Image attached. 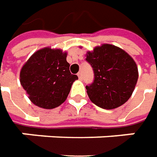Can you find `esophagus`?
<instances>
[{
  "label": "esophagus",
  "mask_w": 157,
  "mask_h": 157,
  "mask_svg": "<svg viewBox=\"0 0 157 157\" xmlns=\"http://www.w3.org/2000/svg\"><path fill=\"white\" fill-rule=\"evenodd\" d=\"M77 75H78V78H79V79H82V78H83L82 72H78V73Z\"/></svg>",
  "instance_id": "1"
}]
</instances>
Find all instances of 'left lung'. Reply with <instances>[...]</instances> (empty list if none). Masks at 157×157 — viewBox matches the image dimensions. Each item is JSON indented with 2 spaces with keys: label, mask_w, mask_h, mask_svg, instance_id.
<instances>
[{
  "label": "left lung",
  "mask_w": 157,
  "mask_h": 157,
  "mask_svg": "<svg viewBox=\"0 0 157 157\" xmlns=\"http://www.w3.org/2000/svg\"><path fill=\"white\" fill-rule=\"evenodd\" d=\"M86 60L94 72L93 82L86 86L91 102L107 110L124 105L138 78L133 59L119 47L105 44L88 52Z\"/></svg>",
  "instance_id": "obj_1"
}]
</instances>
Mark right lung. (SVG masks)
<instances>
[{"mask_svg":"<svg viewBox=\"0 0 157 157\" xmlns=\"http://www.w3.org/2000/svg\"><path fill=\"white\" fill-rule=\"evenodd\" d=\"M66 52L43 48L34 52L21 71V84L30 100L44 109H53L66 100L78 78L69 70Z\"/></svg>","mask_w":157,"mask_h":157,"instance_id":"obj_1","label":"right lung"}]
</instances>
